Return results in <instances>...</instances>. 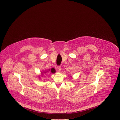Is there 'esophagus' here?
Returning a JSON list of instances; mask_svg holds the SVG:
<instances>
[{
  "mask_svg": "<svg viewBox=\"0 0 120 120\" xmlns=\"http://www.w3.org/2000/svg\"><path fill=\"white\" fill-rule=\"evenodd\" d=\"M57 69H58V70L59 71H60V70H61V67L60 66H58L57 67Z\"/></svg>",
  "mask_w": 120,
  "mask_h": 120,
  "instance_id": "34e87169",
  "label": "esophagus"
}]
</instances>
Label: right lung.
Masks as SVG:
<instances>
[{
	"label": "right lung",
	"mask_w": 120,
	"mask_h": 120,
	"mask_svg": "<svg viewBox=\"0 0 120 120\" xmlns=\"http://www.w3.org/2000/svg\"><path fill=\"white\" fill-rule=\"evenodd\" d=\"M50 70H49V71H50ZM51 73H54L56 72V70H55V69H54V68H52V69H51ZM46 72L45 71V73H46Z\"/></svg>",
	"instance_id": "right-lung-1"
}]
</instances>
